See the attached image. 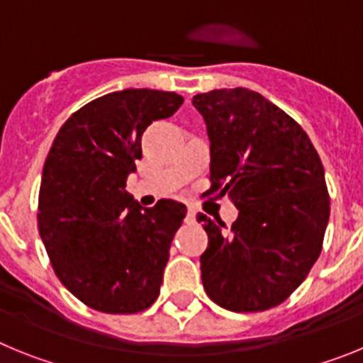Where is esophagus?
I'll use <instances>...</instances> for the list:
<instances>
[{"label":"esophagus","instance_id":"obj_1","mask_svg":"<svg viewBox=\"0 0 363 363\" xmlns=\"http://www.w3.org/2000/svg\"><path fill=\"white\" fill-rule=\"evenodd\" d=\"M196 220V211L192 209V207H189L187 211V221H194Z\"/></svg>","mask_w":363,"mask_h":363}]
</instances>
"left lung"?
I'll list each match as a JSON object with an SVG mask.
<instances>
[{"mask_svg": "<svg viewBox=\"0 0 363 363\" xmlns=\"http://www.w3.org/2000/svg\"><path fill=\"white\" fill-rule=\"evenodd\" d=\"M211 140V187L229 196L238 218L229 227L205 214L201 255L207 296L234 313L280 306L318 259L329 221V192L318 152L300 125L249 89L192 98Z\"/></svg>", "mask_w": 363, "mask_h": 363, "instance_id": "1", "label": "left lung"}]
</instances>
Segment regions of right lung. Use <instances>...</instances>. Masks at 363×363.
I'll return each instance as SVG.
<instances>
[{
  "instance_id": "obj_1",
  "label": "right lung",
  "mask_w": 363,
  "mask_h": 363,
  "mask_svg": "<svg viewBox=\"0 0 363 363\" xmlns=\"http://www.w3.org/2000/svg\"><path fill=\"white\" fill-rule=\"evenodd\" d=\"M184 104L176 92L125 89L92 99L54 138L41 176L38 230L56 277L91 309L134 314L156 301L187 207L150 209L125 191L142 134Z\"/></svg>"
}]
</instances>
